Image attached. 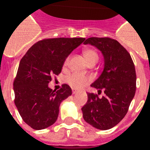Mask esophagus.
<instances>
[{
  "instance_id": "esophagus-1",
  "label": "esophagus",
  "mask_w": 150,
  "mask_h": 150,
  "mask_svg": "<svg viewBox=\"0 0 150 150\" xmlns=\"http://www.w3.org/2000/svg\"><path fill=\"white\" fill-rule=\"evenodd\" d=\"M78 92V91H76V90H72V94H76Z\"/></svg>"
}]
</instances>
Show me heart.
<instances>
[{"mask_svg": "<svg viewBox=\"0 0 150 150\" xmlns=\"http://www.w3.org/2000/svg\"><path fill=\"white\" fill-rule=\"evenodd\" d=\"M83 56H84L86 61L88 64L90 63H96L99 59V55L97 52L93 49H86L83 51ZM71 56L69 55L66 58L63 65L67 66L70 61ZM91 79L88 75H82L79 73H73L71 75L67 76V83H68L72 88L74 89H81L86 85H88L91 82Z\"/></svg>", "mask_w": 150, "mask_h": 150, "instance_id": "1", "label": "heart"}]
</instances>
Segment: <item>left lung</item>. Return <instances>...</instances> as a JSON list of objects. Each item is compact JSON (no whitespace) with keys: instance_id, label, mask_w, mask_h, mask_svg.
Segmentation results:
<instances>
[{"instance_id":"1","label":"left lung","mask_w":150,"mask_h":150,"mask_svg":"<svg viewBox=\"0 0 150 150\" xmlns=\"http://www.w3.org/2000/svg\"><path fill=\"white\" fill-rule=\"evenodd\" d=\"M83 44H91L100 50L104 58V68L100 76L91 85L98 94L88 93V102L82 108L87 123L101 130L116 125L128 112L136 92V70L127 50L110 38H89Z\"/></svg>"}]
</instances>
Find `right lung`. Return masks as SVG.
Segmentation results:
<instances>
[{
	"instance_id": "add662e5",
	"label": "right lung",
	"mask_w": 150,
	"mask_h": 150,
	"mask_svg": "<svg viewBox=\"0 0 150 150\" xmlns=\"http://www.w3.org/2000/svg\"><path fill=\"white\" fill-rule=\"evenodd\" d=\"M84 40L45 38L31 46L21 59L13 81L14 103L22 120L32 129H46L58 119L59 105L71 95V88L64 83L53 91L48 83L61 73L66 58Z\"/></svg>"
}]
</instances>
